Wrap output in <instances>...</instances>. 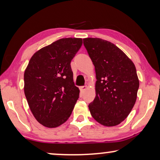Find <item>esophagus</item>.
Listing matches in <instances>:
<instances>
[{"instance_id":"esophagus-1","label":"esophagus","mask_w":160,"mask_h":160,"mask_svg":"<svg viewBox=\"0 0 160 160\" xmlns=\"http://www.w3.org/2000/svg\"><path fill=\"white\" fill-rule=\"evenodd\" d=\"M86 89H87V86H82V87H79V89H80L81 92H82V93L84 92L86 90Z\"/></svg>"}]
</instances>
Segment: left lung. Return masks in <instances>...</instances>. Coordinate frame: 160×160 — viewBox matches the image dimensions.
Masks as SVG:
<instances>
[{
	"instance_id": "8db88e82",
	"label": "left lung",
	"mask_w": 160,
	"mask_h": 160,
	"mask_svg": "<svg viewBox=\"0 0 160 160\" xmlns=\"http://www.w3.org/2000/svg\"><path fill=\"white\" fill-rule=\"evenodd\" d=\"M95 65L96 96L89 104L92 117L112 127L128 117L136 101L139 81L135 66L119 48L98 38L83 39Z\"/></svg>"
}]
</instances>
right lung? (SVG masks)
I'll list each match as a JSON object with an SVG mask.
<instances>
[{
    "instance_id": "add662e5",
    "label": "right lung",
    "mask_w": 160,
    "mask_h": 160,
    "mask_svg": "<svg viewBox=\"0 0 160 160\" xmlns=\"http://www.w3.org/2000/svg\"><path fill=\"white\" fill-rule=\"evenodd\" d=\"M82 45V38L59 39L36 52L25 70L26 99L34 117L47 128L66 122L79 98L71 62Z\"/></svg>"
}]
</instances>
